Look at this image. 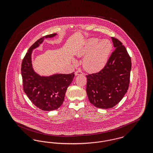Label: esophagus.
I'll return each mask as SVG.
<instances>
[{
	"mask_svg": "<svg viewBox=\"0 0 153 153\" xmlns=\"http://www.w3.org/2000/svg\"><path fill=\"white\" fill-rule=\"evenodd\" d=\"M82 74H84V73H83L82 72L80 71H76V72H75V75H76V76H77V75H82Z\"/></svg>",
	"mask_w": 153,
	"mask_h": 153,
	"instance_id": "obj_1",
	"label": "esophagus"
}]
</instances>
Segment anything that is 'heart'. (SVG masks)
<instances>
[{"mask_svg": "<svg viewBox=\"0 0 153 153\" xmlns=\"http://www.w3.org/2000/svg\"><path fill=\"white\" fill-rule=\"evenodd\" d=\"M112 49V44L109 39L99 41L97 38H91L77 52V56H85L83 59L84 68L88 72H96L106 65Z\"/></svg>", "mask_w": 153, "mask_h": 153, "instance_id": "heart-1", "label": "heart"}]
</instances>
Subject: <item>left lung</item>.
Returning <instances> with one entry per match:
<instances>
[{
  "label": "left lung",
  "instance_id": "1",
  "mask_svg": "<svg viewBox=\"0 0 153 153\" xmlns=\"http://www.w3.org/2000/svg\"><path fill=\"white\" fill-rule=\"evenodd\" d=\"M111 39L115 49L106 65L100 72L86 76L89 101L102 109L114 107L120 102L130 84L131 58L119 40L114 37Z\"/></svg>",
  "mask_w": 153,
  "mask_h": 153
}]
</instances>
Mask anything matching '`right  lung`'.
Wrapping results in <instances>:
<instances>
[{
    "label": "right lung",
    "mask_w": 153,
    "mask_h": 153,
    "mask_svg": "<svg viewBox=\"0 0 153 153\" xmlns=\"http://www.w3.org/2000/svg\"><path fill=\"white\" fill-rule=\"evenodd\" d=\"M56 34L39 38L33 44L22 60L21 74L25 93L36 107L50 111L58 108L63 103L66 91L73 81L74 74H56L49 77L40 76L33 70L31 64L32 51L41 44L44 38H51Z\"/></svg>",
    "instance_id": "obj_1"
}]
</instances>
